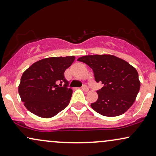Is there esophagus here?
<instances>
[{
	"instance_id": "obj_1",
	"label": "esophagus",
	"mask_w": 156,
	"mask_h": 156,
	"mask_svg": "<svg viewBox=\"0 0 156 156\" xmlns=\"http://www.w3.org/2000/svg\"><path fill=\"white\" fill-rule=\"evenodd\" d=\"M82 90L84 92H87L88 90H89V88H88L87 85H83V86H82Z\"/></svg>"
}]
</instances>
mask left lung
<instances>
[{
    "instance_id": "left-lung-1",
    "label": "left lung",
    "mask_w": 156,
    "mask_h": 156,
    "mask_svg": "<svg viewBox=\"0 0 156 156\" xmlns=\"http://www.w3.org/2000/svg\"><path fill=\"white\" fill-rule=\"evenodd\" d=\"M93 69L95 80L103 87L98 90V98L91 103L96 112L108 117L120 116L135 101L140 88L137 71L115 55H90L77 59Z\"/></svg>"
}]
</instances>
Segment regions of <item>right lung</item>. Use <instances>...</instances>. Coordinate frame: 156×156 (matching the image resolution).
Returning a JSON list of instances; mask_svg holds the SVG:
<instances>
[{
  "label": "right lung",
  "instance_id": "obj_1",
  "mask_svg": "<svg viewBox=\"0 0 156 156\" xmlns=\"http://www.w3.org/2000/svg\"><path fill=\"white\" fill-rule=\"evenodd\" d=\"M74 59V55L46 58L23 73L19 94L28 111L42 118H51L69 105L72 90L67 87L64 72Z\"/></svg>",
  "mask_w": 156,
  "mask_h": 156
}]
</instances>
